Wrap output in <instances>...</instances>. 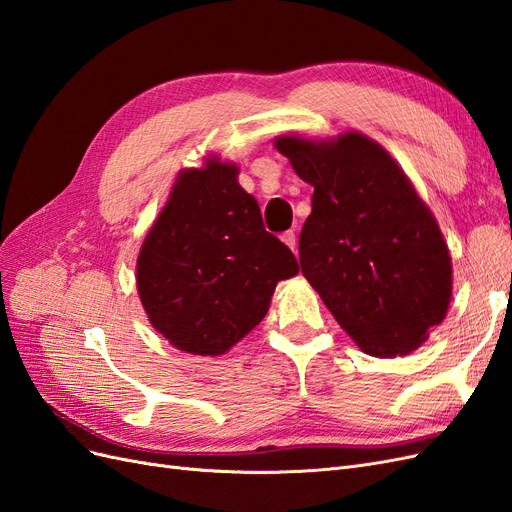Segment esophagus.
<instances>
[{
	"label": "esophagus",
	"mask_w": 512,
	"mask_h": 512,
	"mask_svg": "<svg viewBox=\"0 0 512 512\" xmlns=\"http://www.w3.org/2000/svg\"><path fill=\"white\" fill-rule=\"evenodd\" d=\"M282 241L290 247L294 254H297V235H294V230H286L282 235Z\"/></svg>",
	"instance_id": "1"
}]
</instances>
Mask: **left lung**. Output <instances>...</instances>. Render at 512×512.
<instances>
[{"mask_svg":"<svg viewBox=\"0 0 512 512\" xmlns=\"http://www.w3.org/2000/svg\"><path fill=\"white\" fill-rule=\"evenodd\" d=\"M275 149L314 185L299 262L329 312L371 356L408 354L440 324L453 269L429 207L376 141L277 136Z\"/></svg>","mask_w":512,"mask_h":512,"instance_id":"1","label":"left lung"}]
</instances>
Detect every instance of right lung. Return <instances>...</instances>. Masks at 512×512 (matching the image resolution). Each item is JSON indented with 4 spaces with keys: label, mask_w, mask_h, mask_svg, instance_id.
Segmentation results:
<instances>
[{
    "label": "right lung",
    "mask_w": 512,
    "mask_h": 512,
    "mask_svg": "<svg viewBox=\"0 0 512 512\" xmlns=\"http://www.w3.org/2000/svg\"><path fill=\"white\" fill-rule=\"evenodd\" d=\"M235 164L181 170L136 262V288L158 333L175 348L218 356L269 312L297 258L262 224Z\"/></svg>",
    "instance_id": "obj_1"
}]
</instances>
